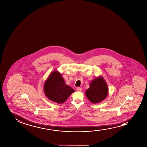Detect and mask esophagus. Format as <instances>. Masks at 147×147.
Instances as JSON below:
<instances>
[{"label":"esophagus","mask_w":147,"mask_h":147,"mask_svg":"<svg viewBox=\"0 0 147 147\" xmlns=\"http://www.w3.org/2000/svg\"><path fill=\"white\" fill-rule=\"evenodd\" d=\"M77 90L78 91H81L82 90V88H80V87H77Z\"/></svg>","instance_id":"34e87169"}]
</instances>
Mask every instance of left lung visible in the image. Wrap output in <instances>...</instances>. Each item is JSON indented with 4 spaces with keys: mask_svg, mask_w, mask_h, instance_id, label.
I'll return each instance as SVG.
<instances>
[{
    "mask_svg": "<svg viewBox=\"0 0 147 147\" xmlns=\"http://www.w3.org/2000/svg\"><path fill=\"white\" fill-rule=\"evenodd\" d=\"M90 87L85 91V95L92 103H98L106 98L109 94V89L105 79L99 76L91 81Z\"/></svg>",
    "mask_w": 147,
    "mask_h": 147,
    "instance_id": "left-lung-1",
    "label": "left lung"
}]
</instances>
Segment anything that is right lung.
Here are the masks:
<instances>
[{
    "label": "right lung",
    "instance_id": "obj_1",
    "mask_svg": "<svg viewBox=\"0 0 147 147\" xmlns=\"http://www.w3.org/2000/svg\"><path fill=\"white\" fill-rule=\"evenodd\" d=\"M44 91L47 97L53 102L61 104L64 102L74 89L67 85L58 71H52L44 85Z\"/></svg>",
    "mask_w": 147,
    "mask_h": 147
}]
</instances>
